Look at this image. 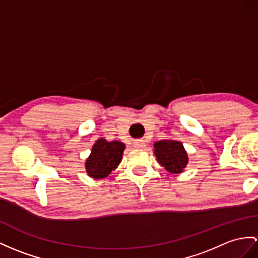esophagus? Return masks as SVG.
<instances>
[{
  "mask_svg": "<svg viewBox=\"0 0 258 258\" xmlns=\"http://www.w3.org/2000/svg\"><path fill=\"white\" fill-rule=\"evenodd\" d=\"M134 146H135V148H143L144 146H146V144H144V142L143 141H136L135 143H134Z\"/></svg>",
  "mask_w": 258,
  "mask_h": 258,
  "instance_id": "1",
  "label": "esophagus"
}]
</instances>
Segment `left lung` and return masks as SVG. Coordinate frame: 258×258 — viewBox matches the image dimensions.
<instances>
[{
  "label": "left lung",
  "mask_w": 258,
  "mask_h": 258,
  "mask_svg": "<svg viewBox=\"0 0 258 258\" xmlns=\"http://www.w3.org/2000/svg\"><path fill=\"white\" fill-rule=\"evenodd\" d=\"M154 155L169 173L180 174L188 164V153L180 141L165 139L154 142Z\"/></svg>",
  "instance_id": "1"
}]
</instances>
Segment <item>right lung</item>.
<instances>
[{"label": "right lung", "instance_id": "obj_1", "mask_svg": "<svg viewBox=\"0 0 258 258\" xmlns=\"http://www.w3.org/2000/svg\"><path fill=\"white\" fill-rule=\"evenodd\" d=\"M124 149L125 146L121 141H107L99 138L93 144L91 154L85 161L87 175L94 179L107 177L120 164Z\"/></svg>", "mask_w": 258, "mask_h": 258}]
</instances>
